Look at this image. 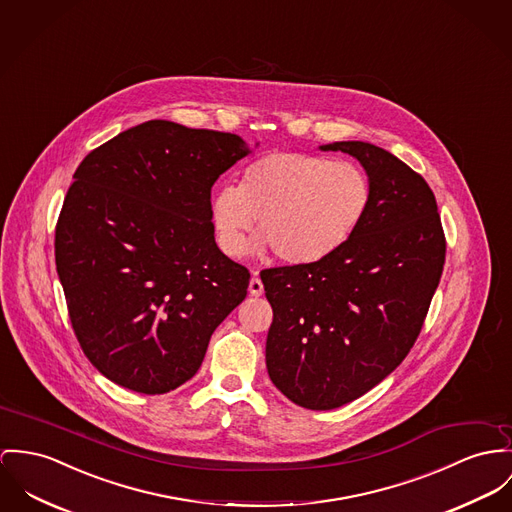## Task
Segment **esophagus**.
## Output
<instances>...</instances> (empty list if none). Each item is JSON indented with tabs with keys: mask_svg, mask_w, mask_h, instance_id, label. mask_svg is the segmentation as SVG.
Listing matches in <instances>:
<instances>
[{
	"mask_svg": "<svg viewBox=\"0 0 512 512\" xmlns=\"http://www.w3.org/2000/svg\"><path fill=\"white\" fill-rule=\"evenodd\" d=\"M249 294L251 296H261L263 294V282H261L257 273H253V278L249 280Z\"/></svg>",
	"mask_w": 512,
	"mask_h": 512,
	"instance_id": "1",
	"label": "esophagus"
}]
</instances>
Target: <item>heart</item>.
Segmentation results:
<instances>
[{"label":"heart","mask_w":512,"mask_h":512,"mask_svg":"<svg viewBox=\"0 0 512 512\" xmlns=\"http://www.w3.org/2000/svg\"><path fill=\"white\" fill-rule=\"evenodd\" d=\"M370 200V179L353 161L271 152L241 169L239 185H222L212 193L210 218L230 257L245 251L259 214L263 243L282 263L312 265L353 239Z\"/></svg>","instance_id":"heart-1"}]
</instances>
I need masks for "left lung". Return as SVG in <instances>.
Instances as JSON below:
<instances>
[{"mask_svg":"<svg viewBox=\"0 0 512 512\" xmlns=\"http://www.w3.org/2000/svg\"><path fill=\"white\" fill-rule=\"evenodd\" d=\"M368 173L372 200L329 259L261 271L273 323L267 370L300 407H341L380 384L415 345L440 282L446 237L427 181L368 142H333Z\"/></svg>","mask_w":512,"mask_h":512,"instance_id":"1","label":"left lung"}]
</instances>
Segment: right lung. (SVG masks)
Here are the masks:
<instances>
[{
    "label": "right lung",
    "instance_id": "1",
    "mask_svg": "<svg viewBox=\"0 0 512 512\" xmlns=\"http://www.w3.org/2000/svg\"><path fill=\"white\" fill-rule=\"evenodd\" d=\"M247 154L236 134L148 120L79 163L56 224V271L79 347L111 382L179 388L245 300L251 275L214 241L210 191Z\"/></svg>",
    "mask_w": 512,
    "mask_h": 512
}]
</instances>
